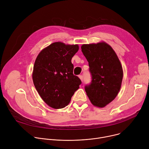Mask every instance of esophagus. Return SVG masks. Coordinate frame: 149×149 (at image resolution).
Masks as SVG:
<instances>
[{
	"instance_id": "1",
	"label": "esophagus",
	"mask_w": 149,
	"mask_h": 149,
	"mask_svg": "<svg viewBox=\"0 0 149 149\" xmlns=\"http://www.w3.org/2000/svg\"><path fill=\"white\" fill-rule=\"evenodd\" d=\"M79 78L82 81V80H83V76H82V75H79Z\"/></svg>"
}]
</instances>
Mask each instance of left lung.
<instances>
[{
    "label": "left lung",
    "instance_id": "obj_1",
    "mask_svg": "<svg viewBox=\"0 0 149 149\" xmlns=\"http://www.w3.org/2000/svg\"><path fill=\"white\" fill-rule=\"evenodd\" d=\"M81 51L88 62L92 79L85 90L94 106L104 107L114 100L120 90L123 76L120 61L105 42L84 44Z\"/></svg>",
    "mask_w": 149,
    "mask_h": 149
}]
</instances>
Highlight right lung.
<instances>
[{"label":"right lung","instance_id":"right-lung-1","mask_svg":"<svg viewBox=\"0 0 149 149\" xmlns=\"http://www.w3.org/2000/svg\"><path fill=\"white\" fill-rule=\"evenodd\" d=\"M78 45L52 43L38 54L32 79L36 90L44 102L55 109L65 107L79 88L81 79L73 74V56Z\"/></svg>","mask_w":149,"mask_h":149}]
</instances>
